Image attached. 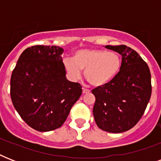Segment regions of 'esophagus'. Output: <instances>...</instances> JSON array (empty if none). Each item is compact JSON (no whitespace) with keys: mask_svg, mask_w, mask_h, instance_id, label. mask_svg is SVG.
Segmentation results:
<instances>
[{"mask_svg":"<svg viewBox=\"0 0 161 161\" xmlns=\"http://www.w3.org/2000/svg\"><path fill=\"white\" fill-rule=\"evenodd\" d=\"M90 93V91L88 90V89H87V88H83V94H85V93Z\"/></svg>","mask_w":161,"mask_h":161,"instance_id":"1","label":"esophagus"}]
</instances>
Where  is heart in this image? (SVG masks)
Masks as SVG:
<instances>
[{
    "instance_id": "heart-1",
    "label": "heart",
    "mask_w": 161,
    "mask_h": 161,
    "mask_svg": "<svg viewBox=\"0 0 161 161\" xmlns=\"http://www.w3.org/2000/svg\"><path fill=\"white\" fill-rule=\"evenodd\" d=\"M122 65L119 54L100 49H82L73 54L72 60L64 62L68 73L73 80L84 77L93 87H102L110 83L117 76Z\"/></svg>"
}]
</instances>
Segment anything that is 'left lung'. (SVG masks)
I'll return each mask as SVG.
<instances>
[{
	"label": "left lung",
	"mask_w": 161,
	"mask_h": 161,
	"mask_svg": "<svg viewBox=\"0 0 161 161\" xmlns=\"http://www.w3.org/2000/svg\"><path fill=\"white\" fill-rule=\"evenodd\" d=\"M122 56V65L110 83L92 90L95 96L93 117L99 129L122 133L135 126L151 96V76L147 63L125 45L105 46Z\"/></svg>",
	"instance_id": "obj_1"
}]
</instances>
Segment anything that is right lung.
Here are the masks:
<instances>
[{
	"instance_id": "1",
	"label": "right lung",
	"mask_w": 161,
	"mask_h": 161,
	"mask_svg": "<svg viewBox=\"0 0 161 161\" xmlns=\"http://www.w3.org/2000/svg\"><path fill=\"white\" fill-rule=\"evenodd\" d=\"M62 47L36 45L24 50L11 78V98L21 119L34 130L61 127L82 94L66 78Z\"/></svg>"
}]
</instances>
